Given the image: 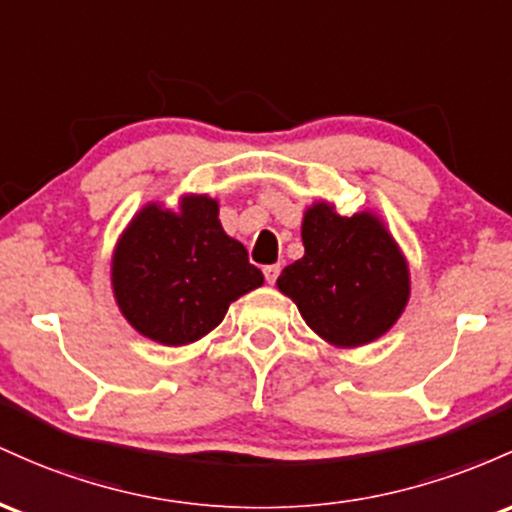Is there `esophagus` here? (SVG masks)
<instances>
[{
    "label": "esophagus",
    "mask_w": 512,
    "mask_h": 512,
    "mask_svg": "<svg viewBox=\"0 0 512 512\" xmlns=\"http://www.w3.org/2000/svg\"><path fill=\"white\" fill-rule=\"evenodd\" d=\"M263 275H266V283L273 285L275 280H278V275H280V266H278V263H273V266H266V268H263Z\"/></svg>",
    "instance_id": "1"
}]
</instances>
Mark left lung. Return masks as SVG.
Segmentation results:
<instances>
[{"mask_svg": "<svg viewBox=\"0 0 512 512\" xmlns=\"http://www.w3.org/2000/svg\"><path fill=\"white\" fill-rule=\"evenodd\" d=\"M304 256L278 278V290L300 309L317 336L336 348H358L384 336L411 297L406 256L380 215L343 217L319 200L302 217Z\"/></svg>", "mask_w": 512, "mask_h": 512, "instance_id": "1", "label": "left lung"}]
</instances>
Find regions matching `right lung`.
<instances>
[{"label": "right lung", "instance_id": "add662e5", "mask_svg": "<svg viewBox=\"0 0 512 512\" xmlns=\"http://www.w3.org/2000/svg\"><path fill=\"white\" fill-rule=\"evenodd\" d=\"M111 285L132 329L176 348L208 336L263 273L222 229L220 203L188 193L176 210L147 203L135 212L113 249Z\"/></svg>", "mask_w": 512, "mask_h": 512}]
</instances>
